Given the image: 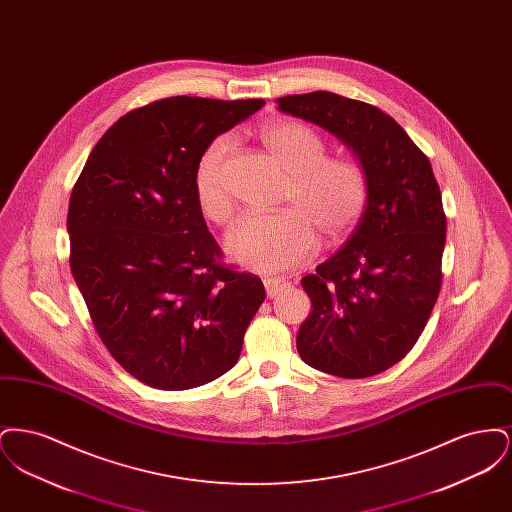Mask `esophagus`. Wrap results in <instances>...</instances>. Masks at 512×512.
I'll use <instances>...</instances> for the list:
<instances>
[{
  "label": "esophagus",
  "mask_w": 512,
  "mask_h": 512,
  "mask_svg": "<svg viewBox=\"0 0 512 512\" xmlns=\"http://www.w3.org/2000/svg\"><path fill=\"white\" fill-rule=\"evenodd\" d=\"M286 288H290V282H286L284 278H265V290L268 297H274L280 292H284Z\"/></svg>",
  "instance_id": "1"
}]
</instances>
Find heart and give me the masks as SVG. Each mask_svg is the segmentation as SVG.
Masks as SVG:
<instances>
[{
  "mask_svg": "<svg viewBox=\"0 0 512 512\" xmlns=\"http://www.w3.org/2000/svg\"><path fill=\"white\" fill-rule=\"evenodd\" d=\"M261 140L290 174L284 209L272 215L249 213L226 236L228 255L257 272H282L309 263L318 249V232L326 242L345 240L365 213L368 178L353 157H326L328 146L311 126L276 119L263 126ZM230 136H219L199 155L194 190L201 213L215 224L232 220L234 203L224 186V161Z\"/></svg>",
  "mask_w": 512,
  "mask_h": 512,
  "instance_id": "b5f03b06",
  "label": "heart"
}]
</instances>
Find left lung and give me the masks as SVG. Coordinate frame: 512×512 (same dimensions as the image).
Returning a JSON list of instances; mask_svg holds the SVG:
<instances>
[{
  "mask_svg": "<svg viewBox=\"0 0 512 512\" xmlns=\"http://www.w3.org/2000/svg\"><path fill=\"white\" fill-rule=\"evenodd\" d=\"M349 147L368 201L347 244L301 280L313 311L297 351L313 368L366 378L399 363L420 338L441 288L445 213L428 157L378 107L332 92L276 99Z\"/></svg>",
  "mask_w": 512,
  "mask_h": 512,
  "instance_id": "obj_1",
  "label": "left lung"
}]
</instances>
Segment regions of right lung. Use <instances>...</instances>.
I'll use <instances>...</instances> for the list:
<instances>
[{"label": "right lung", "instance_id": "right-lung-1", "mask_svg": "<svg viewBox=\"0 0 512 512\" xmlns=\"http://www.w3.org/2000/svg\"><path fill=\"white\" fill-rule=\"evenodd\" d=\"M263 99H159L115 122L74 184L71 270L115 361L157 390H190L238 363L265 301L259 276L222 263L197 205L203 149Z\"/></svg>", "mask_w": 512, "mask_h": 512}]
</instances>
